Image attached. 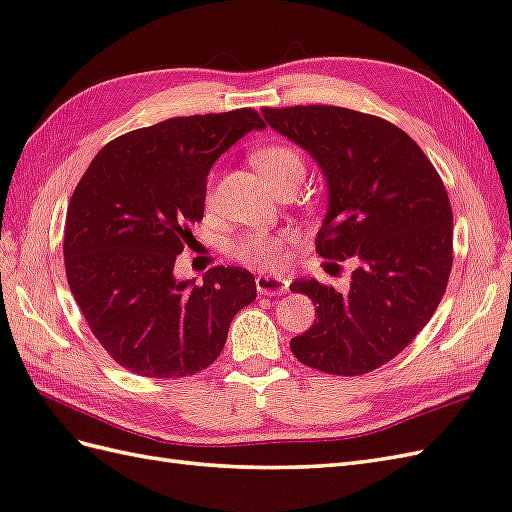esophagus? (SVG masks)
<instances>
[{"label": "esophagus", "mask_w": 512, "mask_h": 512, "mask_svg": "<svg viewBox=\"0 0 512 512\" xmlns=\"http://www.w3.org/2000/svg\"><path fill=\"white\" fill-rule=\"evenodd\" d=\"M255 283H257V292L261 296L285 294L287 292V285H290L285 277H274V274H259Z\"/></svg>", "instance_id": "34e87169"}]
</instances>
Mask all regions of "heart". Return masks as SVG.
<instances>
[{
	"mask_svg": "<svg viewBox=\"0 0 512 512\" xmlns=\"http://www.w3.org/2000/svg\"><path fill=\"white\" fill-rule=\"evenodd\" d=\"M253 164L268 186L277 192L285 183L303 181L305 177V160L296 149L287 147V144H272V147L261 149L253 155ZM290 242V235H279L270 231H251L242 235V238L233 244V255L238 257L242 264L270 270L277 268L283 261V248Z\"/></svg>",
	"mask_w": 512,
	"mask_h": 512,
	"instance_id": "obj_1",
	"label": "heart"
}]
</instances>
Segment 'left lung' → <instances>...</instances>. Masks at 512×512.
Here are the masks:
<instances>
[{
    "label": "left lung",
    "instance_id": "left-lung-1",
    "mask_svg": "<svg viewBox=\"0 0 512 512\" xmlns=\"http://www.w3.org/2000/svg\"><path fill=\"white\" fill-rule=\"evenodd\" d=\"M261 114L326 179L318 255L359 261L348 294L307 277L290 285L318 313L290 342L294 357L326 374H368L409 346L441 303L452 270L448 192L417 142L378 116L337 106Z\"/></svg>",
    "mask_w": 512,
    "mask_h": 512
}]
</instances>
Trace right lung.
Listing matches in <instances>:
<instances>
[{
	"instance_id": "1",
	"label": "right lung",
	"mask_w": 512,
	"mask_h": 512,
	"mask_svg": "<svg viewBox=\"0 0 512 512\" xmlns=\"http://www.w3.org/2000/svg\"><path fill=\"white\" fill-rule=\"evenodd\" d=\"M266 123L251 108L177 116L108 142L71 196L64 268L75 303L108 355L129 372L181 378L225 348L255 277L216 266L203 285L175 279V259L203 220L207 173Z\"/></svg>"
}]
</instances>
